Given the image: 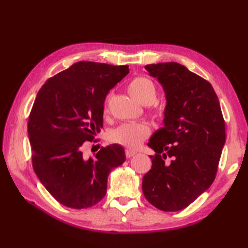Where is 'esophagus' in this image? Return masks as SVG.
Listing matches in <instances>:
<instances>
[{
  "label": "esophagus",
  "mask_w": 248,
  "mask_h": 248,
  "mask_svg": "<svg viewBox=\"0 0 248 248\" xmlns=\"http://www.w3.org/2000/svg\"><path fill=\"white\" fill-rule=\"evenodd\" d=\"M135 155H136V151H133V150H131V149H127V150H125V156H127L128 159H130V157L134 156Z\"/></svg>",
  "instance_id": "1"
}]
</instances>
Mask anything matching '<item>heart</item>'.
<instances>
[{"instance_id":"b5f03b06","label":"heart","mask_w":248,"mask_h":248,"mask_svg":"<svg viewBox=\"0 0 248 248\" xmlns=\"http://www.w3.org/2000/svg\"><path fill=\"white\" fill-rule=\"evenodd\" d=\"M131 96L139 102L146 104L155 99V84L145 77H138L131 80L128 85ZM150 133L149 125L145 123L123 124L113 129L108 135L110 143L119 144L127 148H136Z\"/></svg>"}]
</instances>
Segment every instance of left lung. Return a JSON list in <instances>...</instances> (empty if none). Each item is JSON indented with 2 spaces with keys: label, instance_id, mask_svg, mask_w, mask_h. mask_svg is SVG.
Wrapping results in <instances>:
<instances>
[{
  "label": "left lung",
  "instance_id": "obj_1",
  "mask_svg": "<svg viewBox=\"0 0 248 248\" xmlns=\"http://www.w3.org/2000/svg\"><path fill=\"white\" fill-rule=\"evenodd\" d=\"M164 89V127L148 146L151 170L143 178L146 199L162 211H180L211 186L226 140L225 121L211 84L178 62L145 66ZM168 156L170 163L165 162Z\"/></svg>",
  "mask_w": 248,
  "mask_h": 248
}]
</instances>
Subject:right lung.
I'll return each mask as SVG.
<instances>
[{
  "label": "right lung",
  "mask_w": 248,
  "mask_h": 248,
  "mask_svg": "<svg viewBox=\"0 0 248 248\" xmlns=\"http://www.w3.org/2000/svg\"><path fill=\"white\" fill-rule=\"evenodd\" d=\"M128 73L127 65L78 62L50 78L37 93L28 124L33 168L66 207L98 203L107 193L108 173L125 161L117 144L101 147L89 159L82 149L102 128L107 94Z\"/></svg>",
  "instance_id": "right-lung-1"
}]
</instances>
